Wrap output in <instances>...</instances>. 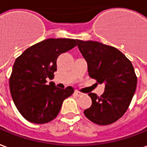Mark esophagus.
I'll use <instances>...</instances> for the list:
<instances>
[{
    "label": "esophagus",
    "mask_w": 147,
    "mask_h": 147,
    "mask_svg": "<svg viewBox=\"0 0 147 147\" xmlns=\"http://www.w3.org/2000/svg\"><path fill=\"white\" fill-rule=\"evenodd\" d=\"M74 94L76 95V96H78V97H80V96H82V95L83 94L82 92H80V91L78 90H75L74 91Z\"/></svg>",
    "instance_id": "34e87169"
}]
</instances>
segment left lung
<instances>
[{"mask_svg": "<svg viewBox=\"0 0 147 147\" xmlns=\"http://www.w3.org/2000/svg\"><path fill=\"white\" fill-rule=\"evenodd\" d=\"M80 52L88 64L91 78L105 83L101 96L89 94L92 105L84 110L89 120L106 126L126 112L137 87V76L131 61L118 49L98 41L77 40Z\"/></svg>", "mask_w": 147, "mask_h": 147, "instance_id": "1", "label": "left lung"}]
</instances>
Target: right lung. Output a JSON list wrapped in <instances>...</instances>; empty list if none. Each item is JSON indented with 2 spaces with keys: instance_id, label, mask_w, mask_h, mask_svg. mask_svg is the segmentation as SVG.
Returning a JSON list of instances; mask_svg holds the SVG:
<instances>
[{
  "instance_id": "obj_1",
  "label": "right lung",
  "mask_w": 147,
  "mask_h": 147,
  "mask_svg": "<svg viewBox=\"0 0 147 147\" xmlns=\"http://www.w3.org/2000/svg\"><path fill=\"white\" fill-rule=\"evenodd\" d=\"M77 45L74 39L49 38L33 45L17 57L9 78L12 98L18 111L29 122L45 124L60 112L65 99L74 93L72 87L59 89L47 85L57 71V59Z\"/></svg>"
}]
</instances>
